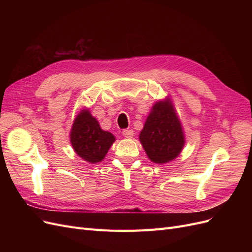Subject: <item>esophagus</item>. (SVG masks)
Wrapping results in <instances>:
<instances>
[{
  "mask_svg": "<svg viewBox=\"0 0 252 252\" xmlns=\"http://www.w3.org/2000/svg\"><path fill=\"white\" fill-rule=\"evenodd\" d=\"M122 134H123L126 139H131L133 136V130L132 129H125V130L122 132Z\"/></svg>",
  "mask_w": 252,
  "mask_h": 252,
  "instance_id": "34e87169",
  "label": "esophagus"
}]
</instances>
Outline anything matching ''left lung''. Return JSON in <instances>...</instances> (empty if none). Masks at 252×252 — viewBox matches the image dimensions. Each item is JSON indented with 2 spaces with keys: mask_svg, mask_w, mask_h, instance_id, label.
Segmentation results:
<instances>
[{
  "mask_svg": "<svg viewBox=\"0 0 252 252\" xmlns=\"http://www.w3.org/2000/svg\"><path fill=\"white\" fill-rule=\"evenodd\" d=\"M139 140L148 158L156 164L169 163L179 157L184 148L185 134L170 96L152 106Z\"/></svg>",
  "mask_w": 252,
  "mask_h": 252,
  "instance_id": "8db88e82",
  "label": "left lung"
}]
</instances>
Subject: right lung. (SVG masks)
I'll return each instance as SVG.
<instances>
[{"label": "right lung", "instance_id": "right-lung-1", "mask_svg": "<svg viewBox=\"0 0 252 252\" xmlns=\"http://www.w3.org/2000/svg\"><path fill=\"white\" fill-rule=\"evenodd\" d=\"M69 139L75 154L84 161L96 164L103 161L116 136L103 130L89 109L84 108L73 121Z\"/></svg>", "mask_w": 252, "mask_h": 252}]
</instances>
